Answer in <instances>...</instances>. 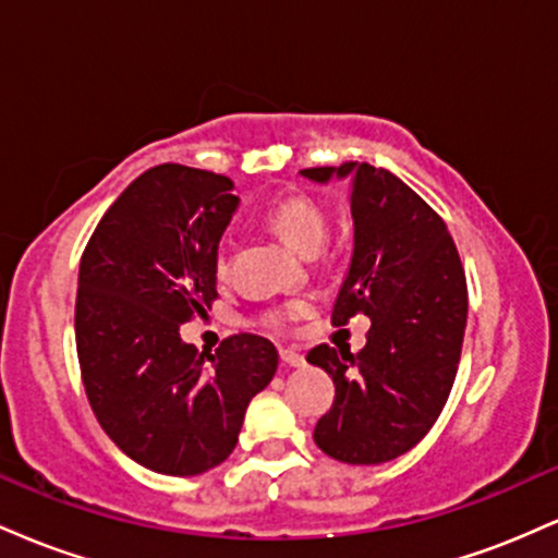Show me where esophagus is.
Masks as SVG:
<instances>
[{
  "label": "esophagus",
  "instance_id": "obj_1",
  "mask_svg": "<svg viewBox=\"0 0 558 558\" xmlns=\"http://www.w3.org/2000/svg\"><path fill=\"white\" fill-rule=\"evenodd\" d=\"M280 362H283V367H293V369H301L306 364L304 354H299V351H291V349H280Z\"/></svg>",
  "mask_w": 558,
  "mask_h": 558
}]
</instances>
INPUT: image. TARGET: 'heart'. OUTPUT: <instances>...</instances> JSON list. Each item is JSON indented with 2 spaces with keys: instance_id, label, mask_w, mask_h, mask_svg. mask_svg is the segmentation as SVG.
Instances as JSON below:
<instances>
[{
  "instance_id": "1",
  "label": "heart",
  "mask_w": 558,
  "mask_h": 558,
  "mask_svg": "<svg viewBox=\"0 0 558 558\" xmlns=\"http://www.w3.org/2000/svg\"><path fill=\"white\" fill-rule=\"evenodd\" d=\"M267 226L283 239L288 246H293L301 254H315L319 243L325 239V215L312 198L306 196H286L272 202L265 213ZM215 272L217 278H226L228 275V252L226 246L217 248L215 254ZM310 312V301L293 299L286 301L280 306H270V310L262 315V325L272 332H286L296 323L299 317H304Z\"/></svg>"
}]
</instances>
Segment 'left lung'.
Masks as SVG:
<instances>
[{
    "label": "left lung",
    "mask_w": 558,
    "mask_h": 558,
    "mask_svg": "<svg viewBox=\"0 0 558 558\" xmlns=\"http://www.w3.org/2000/svg\"><path fill=\"white\" fill-rule=\"evenodd\" d=\"M301 172L319 183L354 175V257L332 325L373 319L360 354L328 343L306 354L336 383L315 444L345 464L390 462L425 438L451 393L466 328L462 259L444 217L393 172L367 162Z\"/></svg>",
    "instance_id": "left-lung-1"
}]
</instances>
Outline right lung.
<instances>
[{"instance_id":"right-lung-1","label":"right lung","mask_w":558,"mask_h":558,"mask_svg":"<svg viewBox=\"0 0 558 558\" xmlns=\"http://www.w3.org/2000/svg\"><path fill=\"white\" fill-rule=\"evenodd\" d=\"M233 181L157 165L107 209L81 257L75 349L101 430L162 475H202L239 444L248 401L272 380L267 338L228 336L215 354L181 325L217 299L215 254L239 207Z\"/></svg>"}]
</instances>
